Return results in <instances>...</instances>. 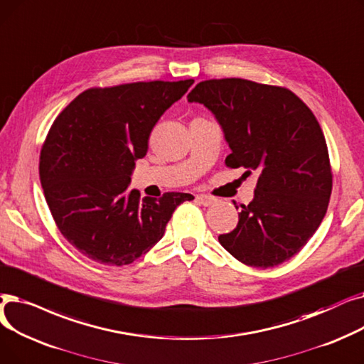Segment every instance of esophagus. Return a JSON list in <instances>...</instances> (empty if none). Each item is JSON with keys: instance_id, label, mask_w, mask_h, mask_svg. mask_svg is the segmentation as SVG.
Here are the masks:
<instances>
[{"instance_id": "1", "label": "esophagus", "mask_w": 364, "mask_h": 364, "mask_svg": "<svg viewBox=\"0 0 364 364\" xmlns=\"http://www.w3.org/2000/svg\"><path fill=\"white\" fill-rule=\"evenodd\" d=\"M197 200H198L200 204H203V205H205V207L213 205V204L218 201L215 197L207 196V194H200V196H197Z\"/></svg>"}]
</instances>
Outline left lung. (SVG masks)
Listing matches in <instances>:
<instances>
[{
    "mask_svg": "<svg viewBox=\"0 0 364 364\" xmlns=\"http://www.w3.org/2000/svg\"><path fill=\"white\" fill-rule=\"evenodd\" d=\"M188 100L216 115L231 148L225 166L259 175L253 201L219 243L249 267L289 261L317 231L332 194L331 159L316 115L289 89L243 78L201 81Z\"/></svg>",
    "mask_w": 364,
    "mask_h": 364,
    "instance_id": "1",
    "label": "left lung"
}]
</instances>
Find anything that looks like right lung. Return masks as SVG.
Listing matches in <instances>:
<instances>
[{
	"mask_svg": "<svg viewBox=\"0 0 364 364\" xmlns=\"http://www.w3.org/2000/svg\"><path fill=\"white\" fill-rule=\"evenodd\" d=\"M194 80L137 81L80 93L51 124L40 154V179L58 230L80 253L123 267L161 240L173 212L194 197L127 194L134 161L151 130Z\"/></svg>",
	"mask_w": 364,
	"mask_h": 364,
	"instance_id": "1",
	"label": "right lung"
}]
</instances>
